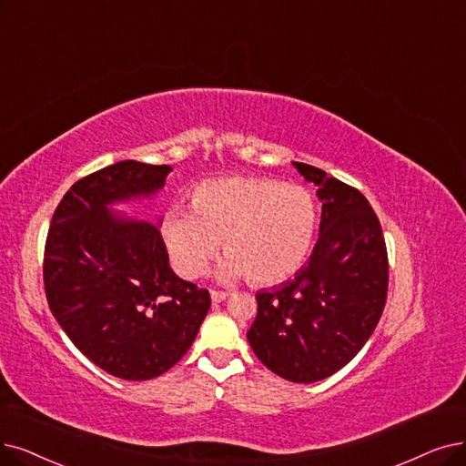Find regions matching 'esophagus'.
Masks as SVG:
<instances>
[{"instance_id":"esophagus-1","label":"esophagus","mask_w":466,"mask_h":466,"mask_svg":"<svg viewBox=\"0 0 466 466\" xmlns=\"http://www.w3.org/2000/svg\"><path fill=\"white\" fill-rule=\"evenodd\" d=\"M210 296H212V302H223L228 298V292L223 290H210Z\"/></svg>"}]
</instances>
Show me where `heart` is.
Wrapping results in <instances>:
<instances>
[{"label": "heart", "mask_w": 466, "mask_h": 466, "mask_svg": "<svg viewBox=\"0 0 466 466\" xmlns=\"http://www.w3.org/2000/svg\"><path fill=\"white\" fill-rule=\"evenodd\" d=\"M315 229L313 195L269 177L204 181L191 193V212L170 208L160 223L166 252L181 277H198L221 240L228 258L219 277L233 281L247 275L258 287L283 283L300 269Z\"/></svg>", "instance_id": "obj_1"}]
</instances>
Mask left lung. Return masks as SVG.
<instances>
[{
    "mask_svg": "<svg viewBox=\"0 0 466 466\" xmlns=\"http://www.w3.org/2000/svg\"><path fill=\"white\" fill-rule=\"evenodd\" d=\"M292 164L319 187V238L294 279L256 294L247 339L275 375L309 384L337 373L370 339L386 304L388 254L380 221L356 187Z\"/></svg>",
    "mask_w": 466,
    "mask_h": 466,
    "instance_id": "8db88e82",
    "label": "left lung"
}]
</instances>
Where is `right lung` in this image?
Returning a JSON list of instances; mask_svg holds the SVG:
<instances>
[{
  "label": "right lung",
  "instance_id": "obj_1",
  "mask_svg": "<svg viewBox=\"0 0 466 466\" xmlns=\"http://www.w3.org/2000/svg\"><path fill=\"white\" fill-rule=\"evenodd\" d=\"M170 166L122 160L78 179L53 214L44 285L53 318L84 356L124 380L174 367L210 309L207 289L179 279L157 226L115 214L151 197Z\"/></svg>",
  "mask_w": 466,
  "mask_h": 466
}]
</instances>
